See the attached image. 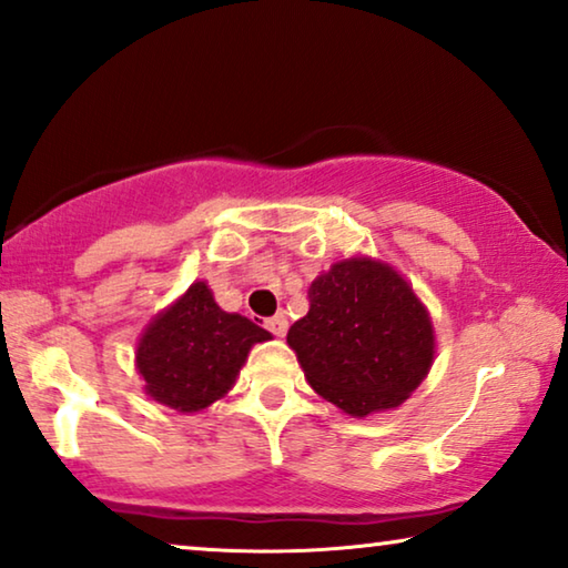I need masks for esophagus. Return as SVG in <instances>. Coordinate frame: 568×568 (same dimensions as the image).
I'll return each instance as SVG.
<instances>
[{"instance_id": "34e87169", "label": "esophagus", "mask_w": 568, "mask_h": 568, "mask_svg": "<svg viewBox=\"0 0 568 568\" xmlns=\"http://www.w3.org/2000/svg\"><path fill=\"white\" fill-rule=\"evenodd\" d=\"M265 326H267V332H273L275 336H285V332H287V318H285V313H283V311L275 313L273 318L265 321Z\"/></svg>"}]
</instances>
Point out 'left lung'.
Listing matches in <instances>:
<instances>
[{"instance_id": "8db88e82", "label": "left lung", "mask_w": 568, "mask_h": 568, "mask_svg": "<svg viewBox=\"0 0 568 568\" xmlns=\"http://www.w3.org/2000/svg\"><path fill=\"white\" fill-rule=\"evenodd\" d=\"M311 308L287 332L308 385L354 418L395 410L436 357L430 313L390 262L352 255L308 287Z\"/></svg>"}]
</instances>
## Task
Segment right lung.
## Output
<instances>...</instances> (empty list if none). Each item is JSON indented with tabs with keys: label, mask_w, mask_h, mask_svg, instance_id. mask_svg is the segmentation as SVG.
<instances>
[{
	"label": "right lung",
	"mask_w": 568,
	"mask_h": 568,
	"mask_svg": "<svg viewBox=\"0 0 568 568\" xmlns=\"http://www.w3.org/2000/svg\"><path fill=\"white\" fill-rule=\"evenodd\" d=\"M267 338L273 334L255 321L219 308L209 283L196 281L145 326L134 367L150 400L189 416L222 400L252 346Z\"/></svg>",
	"instance_id": "1"
}]
</instances>
